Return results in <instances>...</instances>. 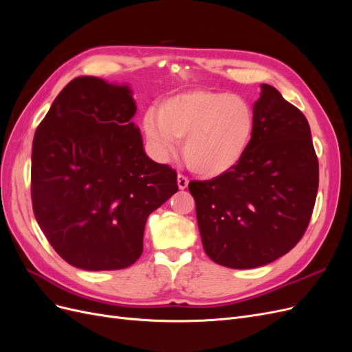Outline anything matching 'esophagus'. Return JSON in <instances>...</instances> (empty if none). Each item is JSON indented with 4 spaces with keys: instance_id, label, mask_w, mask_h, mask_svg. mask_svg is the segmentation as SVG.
<instances>
[{
    "instance_id": "34e87169",
    "label": "esophagus",
    "mask_w": 352,
    "mask_h": 352,
    "mask_svg": "<svg viewBox=\"0 0 352 352\" xmlns=\"http://www.w3.org/2000/svg\"><path fill=\"white\" fill-rule=\"evenodd\" d=\"M188 184H189V180H188L186 176H184V175H179L177 176V186H179V189H182V190L186 189Z\"/></svg>"
}]
</instances>
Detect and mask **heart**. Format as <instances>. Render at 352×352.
<instances>
[{
    "label": "heart",
    "instance_id": "b5f03b06",
    "mask_svg": "<svg viewBox=\"0 0 352 352\" xmlns=\"http://www.w3.org/2000/svg\"><path fill=\"white\" fill-rule=\"evenodd\" d=\"M255 126L251 105L236 95L210 89L179 92L144 117V133L160 158L184 140V157L194 173L217 177L235 167L247 153Z\"/></svg>",
    "mask_w": 352,
    "mask_h": 352
}]
</instances>
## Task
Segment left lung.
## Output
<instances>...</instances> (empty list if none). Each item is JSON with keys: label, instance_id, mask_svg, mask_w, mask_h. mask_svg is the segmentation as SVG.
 <instances>
[{"label": "left lung", "instance_id": "1", "mask_svg": "<svg viewBox=\"0 0 352 352\" xmlns=\"http://www.w3.org/2000/svg\"><path fill=\"white\" fill-rule=\"evenodd\" d=\"M252 111L254 135L241 162L188 186L202 247L229 269L260 267L289 252L310 223L318 188L305 116L267 83Z\"/></svg>", "mask_w": 352, "mask_h": 352}]
</instances>
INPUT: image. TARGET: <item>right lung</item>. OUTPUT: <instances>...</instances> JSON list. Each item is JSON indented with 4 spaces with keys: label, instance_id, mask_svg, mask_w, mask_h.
<instances>
[{
    "label": "right lung",
    "instance_id": "right-lung-1",
    "mask_svg": "<svg viewBox=\"0 0 352 352\" xmlns=\"http://www.w3.org/2000/svg\"><path fill=\"white\" fill-rule=\"evenodd\" d=\"M127 85L80 76L35 132L32 206L60 257L83 270H120L142 254L148 216L177 192V175L144 151Z\"/></svg>",
    "mask_w": 352,
    "mask_h": 352
}]
</instances>
